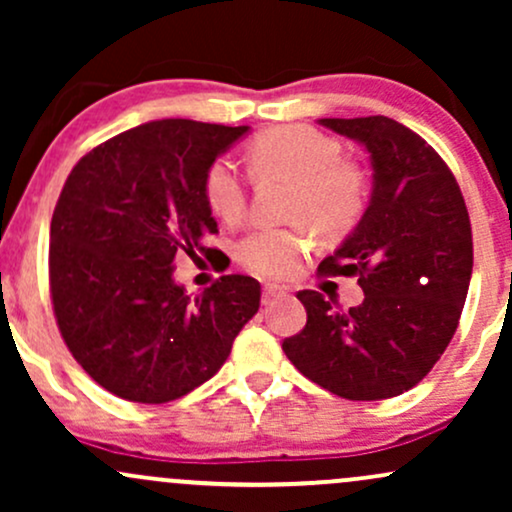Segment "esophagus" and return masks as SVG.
Returning a JSON list of instances; mask_svg holds the SVG:
<instances>
[{
  "label": "esophagus",
  "mask_w": 512,
  "mask_h": 512,
  "mask_svg": "<svg viewBox=\"0 0 512 512\" xmlns=\"http://www.w3.org/2000/svg\"><path fill=\"white\" fill-rule=\"evenodd\" d=\"M286 293H289V291H286L284 286H274V284H267V286H264V289H262V303H264V305H267V303H272V301H276V298H284Z\"/></svg>",
  "instance_id": "34e87169"
}]
</instances>
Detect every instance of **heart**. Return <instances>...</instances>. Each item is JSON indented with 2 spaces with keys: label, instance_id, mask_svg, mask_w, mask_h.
I'll use <instances>...</instances> for the list:
<instances>
[{
  "label": "heart",
  "instance_id": "b5f03b06",
  "mask_svg": "<svg viewBox=\"0 0 512 512\" xmlns=\"http://www.w3.org/2000/svg\"><path fill=\"white\" fill-rule=\"evenodd\" d=\"M248 166L255 178L289 180V226L257 228L238 243L236 257L264 279H284L301 264L317 236L342 238L363 216L368 199L366 175L344 161L342 146L320 129L284 125L262 132L248 146ZM204 199L223 223H238L248 207V187L231 161H214L204 175Z\"/></svg>",
  "mask_w": 512,
  "mask_h": 512
}]
</instances>
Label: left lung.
Wrapping results in <instances>:
<instances>
[{"mask_svg":"<svg viewBox=\"0 0 512 512\" xmlns=\"http://www.w3.org/2000/svg\"><path fill=\"white\" fill-rule=\"evenodd\" d=\"M368 151L373 192L322 274L358 276L346 313L301 291L308 322L284 354L308 380L356 402L397 397L426 378L450 344L472 279V223L455 175L433 146L385 115L322 117Z\"/></svg>","mask_w":512,"mask_h":512,"instance_id":"1","label":"left lung"}]
</instances>
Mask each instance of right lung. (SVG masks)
Returning <instances> with one entry per match:
<instances>
[{"label":"right lung","instance_id":"right-lung-1","mask_svg":"<svg viewBox=\"0 0 512 512\" xmlns=\"http://www.w3.org/2000/svg\"><path fill=\"white\" fill-rule=\"evenodd\" d=\"M250 127L154 120L72 168L50 223V293L64 344L113 395L178 399L219 373L260 308V281L226 274L199 296L175 257H211L204 175Z\"/></svg>","mask_w":512,"mask_h":512}]
</instances>
